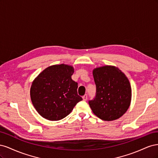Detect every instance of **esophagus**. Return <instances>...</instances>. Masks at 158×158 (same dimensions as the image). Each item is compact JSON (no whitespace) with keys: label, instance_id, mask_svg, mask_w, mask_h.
Returning a JSON list of instances; mask_svg holds the SVG:
<instances>
[{"label":"esophagus","instance_id":"esophagus-1","mask_svg":"<svg viewBox=\"0 0 158 158\" xmlns=\"http://www.w3.org/2000/svg\"><path fill=\"white\" fill-rule=\"evenodd\" d=\"M82 99H83L84 101H86L87 99H88V95L87 94H85L84 96L82 97Z\"/></svg>","mask_w":158,"mask_h":158}]
</instances>
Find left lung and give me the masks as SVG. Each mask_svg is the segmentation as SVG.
Wrapping results in <instances>:
<instances>
[{"mask_svg": "<svg viewBox=\"0 0 158 158\" xmlns=\"http://www.w3.org/2000/svg\"><path fill=\"white\" fill-rule=\"evenodd\" d=\"M96 95L89 100L93 113L103 121L120 118L131 105L132 89L125 74L114 66H103L93 70Z\"/></svg>", "mask_w": 158, "mask_h": 158, "instance_id": "8db88e82", "label": "left lung"}]
</instances>
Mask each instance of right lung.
I'll list each match as a JSON object with an SVG mask.
<instances>
[{"mask_svg": "<svg viewBox=\"0 0 158 158\" xmlns=\"http://www.w3.org/2000/svg\"><path fill=\"white\" fill-rule=\"evenodd\" d=\"M72 66H50L33 81L30 96L36 111L49 121H59L73 111L82 98L78 95V83L72 80Z\"/></svg>", "mask_w": 158, "mask_h": 158, "instance_id": "obj_1", "label": "right lung"}]
</instances>
